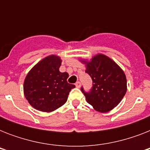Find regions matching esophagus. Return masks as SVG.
Returning a JSON list of instances; mask_svg holds the SVG:
<instances>
[{
  "mask_svg": "<svg viewBox=\"0 0 150 150\" xmlns=\"http://www.w3.org/2000/svg\"><path fill=\"white\" fill-rule=\"evenodd\" d=\"M75 86L77 87V88H79V87L81 86V82H80L79 81L76 82V83H75Z\"/></svg>",
  "mask_w": 150,
  "mask_h": 150,
  "instance_id": "1",
  "label": "esophagus"
}]
</instances>
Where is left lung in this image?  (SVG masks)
<instances>
[{"instance_id": "8db88e82", "label": "left lung", "mask_w": 150, "mask_h": 150, "mask_svg": "<svg viewBox=\"0 0 150 150\" xmlns=\"http://www.w3.org/2000/svg\"><path fill=\"white\" fill-rule=\"evenodd\" d=\"M86 64V72L91 77L93 86L89 92L81 90L86 101L99 112L110 111L123 99L127 91L125 73L114 61L103 54H98Z\"/></svg>"}]
</instances>
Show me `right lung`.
<instances>
[{
    "mask_svg": "<svg viewBox=\"0 0 150 150\" xmlns=\"http://www.w3.org/2000/svg\"><path fill=\"white\" fill-rule=\"evenodd\" d=\"M61 58L48 56L36 64L25 77L24 94L32 107L43 112L54 111L68 100L75 86L67 82L68 74L61 72Z\"/></svg>",
    "mask_w": 150,
    "mask_h": 150,
    "instance_id": "right-lung-1",
    "label": "right lung"
}]
</instances>
